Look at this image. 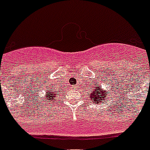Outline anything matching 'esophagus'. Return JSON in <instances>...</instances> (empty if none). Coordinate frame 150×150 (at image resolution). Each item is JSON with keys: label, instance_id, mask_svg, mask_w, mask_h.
I'll use <instances>...</instances> for the list:
<instances>
[{"label": "esophagus", "instance_id": "1", "mask_svg": "<svg viewBox=\"0 0 150 150\" xmlns=\"http://www.w3.org/2000/svg\"><path fill=\"white\" fill-rule=\"evenodd\" d=\"M74 87H75V88H76V87H77V86H74Z\"/></svg>", "mask_w": 150, "mask_h": 150}]
</instances>
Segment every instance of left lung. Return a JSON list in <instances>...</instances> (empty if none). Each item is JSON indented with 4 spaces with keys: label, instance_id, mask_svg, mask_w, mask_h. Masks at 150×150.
<instances>
[{
    "label": "left lung",
    "instance_id": "1",
    "mask_svg": "<svg viewBox=\"0 0 150 150\" xmlns=\"http://www.w3.org/2000/svg\"><path fill=\"white\" fill-rule=\"evenodd\" d=\"M107 93H108V92L105 91V90L101 88V86L93 87L90 93V98L91 102L93 101L95 104H100V103L102 104L103 101H105V98H108L107 94H105Z\"/></svg>",
    "mask_w": 150,
    "mask_h": 150
}]
</instances>
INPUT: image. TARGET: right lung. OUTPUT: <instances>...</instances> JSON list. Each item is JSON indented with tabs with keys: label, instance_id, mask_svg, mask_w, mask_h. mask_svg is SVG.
I'll return each mask as SVG.
<instances>
[{
	"label": "right lung",
	"instance_id": "obj_1",
	"mask_svg": "<svg viewBox=\"0 0 150 150\" xmlns=\"http://www.w3.org/2000/svg\"><path fill=\"white\" fill-rule=\"evenodd\" d=\"M57 97V91H53V89H50V90H46V93L45 94L44 99H42L43 101L49 103L51 105V103L55 101Z\"/></svg>",
	"mask_w": 150,
	"mask_h": 150
}]
</instances>
